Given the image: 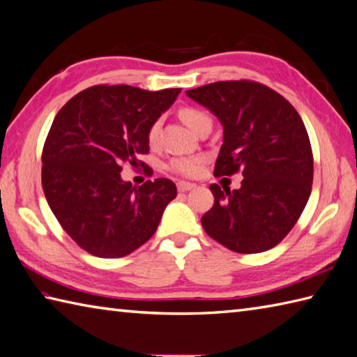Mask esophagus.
I'll return each mask as SVG.
<instances>
[{
    "mask_svg": "<svg viewBox=\"0 0 357 357\" xmlns=\"http://www.w3.org/2000/svg\"><path fill=\"white\" fill-rule=\"evenodd\" d=\"M195 187H197V185H195L193 183H185V181H179V183H178V190L179 192H188Z\"/></svg>",
    "mask_w": 357,
    "mask_h": 357,
    "instance_id": "esophagus-1",
    "label": "esophagus"
}]
</instances>
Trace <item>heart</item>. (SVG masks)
Segmentation results:
<instances>
[{"label": "heart", "mask_w": 357, "mask_h": 357, "mask_svg": "<svg viewBox=\"0 0 357 357\" xmlns=\"http://www.w3.org/2000/svg\"><path fill=\"white\" fill-rule=\"evenodd\" d=\"M181 117H183V121L195 131L198 130V127L202 122L207 121V119H211L198 108H184L181 111ZM159 130H160V121H155L150 125L149 132H146V139H149L150 145H155L158 142ZM202 164H204V158L202 156H178V158H173L167 167H169L170 172L181 174V176L193 178V176H198L201 173Z\"/></svg>", "instance_id": "1"}]
</instances>
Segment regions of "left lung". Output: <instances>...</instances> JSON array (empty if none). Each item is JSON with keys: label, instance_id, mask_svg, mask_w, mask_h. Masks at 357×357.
I'll use <instances>...</instances> for the list:
<instances>
[{"label": "left lung", "instance_id": "1", "mask_svg": "<svg viewBox=\"0 0 357 357\" xmlns=\"http://www.w3.org/2000/svg\"><path fill=\"white\" fill-rule=\"evenodd\" d=\"M185 94L225 128L215 176H244L238 190L211 185L215 202L202 227L238 254L277 246L311 195L312 150L302 117L277 91L250 80L215 82Z\"/></svg>", "mask_w": 357, "mask_h": 357}]
</instances>
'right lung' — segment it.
Returning a JSON list of instances; mask_svg holds the SVG:
<instances>
[{
	"label": "right lung",
	"mask_w": 357,
	"mask_h": 357,
	"mask_svg": "<svg viewBox=\"0 0 357 357\" xmlns=\"http://www.w3.org/2000/svg\"><path fill=\"white\" fill-rule=\"evenodd\" d=\"M179 93L97 85L55 116L41 155V184L60 226L91 255L121 258L141 248L176 198L170 179L136 187L122 181L121 172L149 153L150 125Z\"/></svg>",
	"instance_id": "1"
}]
</instances>
